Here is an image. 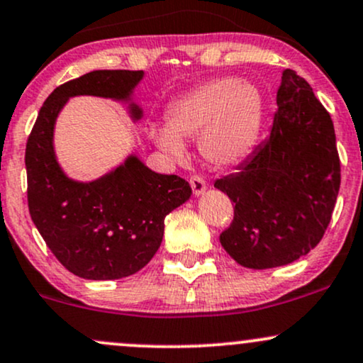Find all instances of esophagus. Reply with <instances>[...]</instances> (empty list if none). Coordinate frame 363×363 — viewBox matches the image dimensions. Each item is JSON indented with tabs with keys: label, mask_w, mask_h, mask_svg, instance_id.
Returning a JSON list of instances; mask_svg holds the SVG:
<instances>
[{
	"label": "esophagus",
	"mask_w": 363,
	"mask_h": 363,
	"mask_svg": "<svg viewBox=\"0 0 363 363\" xmlns=\"http://www.w3.org/2000/svg\"><path fill=\"white\" fill-rule=\"evenodd\" d=\"M189 184L193 187L194 196H201L206 191V181L199 176H193L189 179Z\"/></svg>",
	"instance_id": "obj_1"
}]
</instances>
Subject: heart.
Returning a JSON list of instances; mask_svg holds the SVG:
<instances>
[{
    "mask_svg": "<svg viewBox=\"0 0 363 363\" xmlns=\"http://www.w3.org/2000/svg\"><path fill=\"white\" fill-rule=\"evenodd\" d=\"M266 99L251 80L215 78L199 83L174 101L167 124H153L148 136L172 160L186 158V140L198 138L203 158L215 167H232L259 143Z\"/></svg>",
    "mask_w": 363,
    "mask_h": 363,
    "instance_id": "heart-1",
    "label": "heart"
}]
</instances>
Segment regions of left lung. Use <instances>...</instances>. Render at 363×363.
Masks as SVG:
<instances>
[{
  "mask_svg": "<svg viewBox=\"0 0 363 363\" xmlns=\"http://www.w3.org/2000/svg\"><path fill=\"white\" fill-rule=\"evenodd\" d=\"M272 135L216 189L235 203L220 235L244 268L268 269L306 256L323 239L340 191L331 116L294 69L281 73Z\"/></svg>",
  "mask_w": 363,
  "mask_h": 363,
  "instance_id": "8db88e82",
  "label": "left lung"
}]
</instances>
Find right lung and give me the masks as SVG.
I'll return each mask as SVG.
<instances>
[{"instance_id":"obj_1","label":"right lung","mask_w":363,"mask_h":363,"mask_svg":"<svg viewBox=\"0 0 363 363\" xmlns=\"http://www.w3.org/2000/svg\"><path fill=\"white\" fill-rule=\"evenodd\" d=\"M143 72L95 69L66 82L45 99L25 150L28 211L57 261L85 280H119L140 272L164 239V220L191 198L177 176L153 172L135 153L95 181H74L54 150V126L77 95L128 104L133 123L143 109L133 94Z\"/></svg>"}]
</instances>
